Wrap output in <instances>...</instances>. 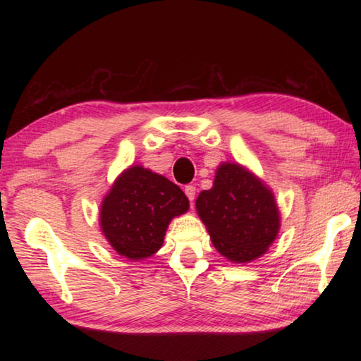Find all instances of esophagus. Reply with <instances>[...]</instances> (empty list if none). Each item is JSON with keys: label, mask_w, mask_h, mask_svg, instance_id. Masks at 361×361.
<instances>
[{"label": "esophagus", "mask_w": 361, "mask_h": 361, "mask_svg": "<svg viewBox=\"0 0 361 361\" xmlns=\"http://www.w3.org/2000/svg\"><path fill=\"white\" fill-rule=\"evenodd\" d=\"M185 194H186V197L189 199V202H191V207H194V199H195V186H192V185H188V186L185 188Z\"/></svg>", "instance_id": "1"}]
</instances>
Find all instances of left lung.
Returning <instances> with one entry per match:
<instances>
[{
	"mask_svg": "<svg viewBox=\"0 0 361 361\" xmlns=\"http://www.w3.org/2000/svg\"><path fill=\"white\" fill-rule=\"evenodd\" d=\"M195 209L213 245L232 262L259 258L280 229L272 191L240 164H221L213 188L199 194Z\"/></svg>",
	"mask_w": 361,
	"mask_h": 361,
	"instance_id": "left-lung-1",
	"label": "left lung"
}]
</instances>
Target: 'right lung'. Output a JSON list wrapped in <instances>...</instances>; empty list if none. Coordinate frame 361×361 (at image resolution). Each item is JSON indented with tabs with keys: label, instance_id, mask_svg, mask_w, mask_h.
Returning a JSON list of instances; mask_svg holds the SVG:
<instances>
[{
	"label": "right lung",
	"instance_id": "1",
	"mask_svg": "<svg viewBox=\"0 0 361 361\" xmlns=\"http://www.w3.org/2000/svg\"><path fill=\"white\" fill-rule=\"evenodd\" d=\"M189 209L180 186L142 166L124 170L100 207V228L121 256L140 261L164 243L170 221Z\"/></svg>",
	"mask_w": 361,
	"mask_h": 361
}]
</instances>
